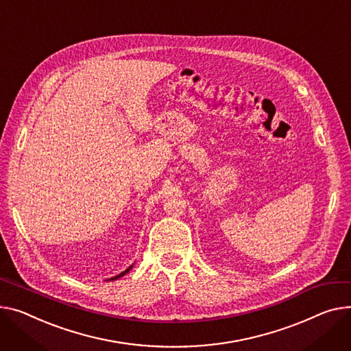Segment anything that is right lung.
I'll return each mask as SVG.
<instances>
[{"label": "right lung", "instance_id": "right-lung-1", "mask_svg": "<svg viewBox=\"0 0 351 351\" xmlns=\"http://www.w3.org/2000/svg\"><path fill=\"white\" fill-rule=\"evenodd\" d=\"M130 269H131V267H130V268H128V269H125V271H124V272H121V274H120V275H117V276H114V278H111V281H114V279H119V278H121V276H123V275H125V274H127V272H128V271H130Z\"/></svg>", "mask_w": 351, "mask_h": 351}]
</instances>
